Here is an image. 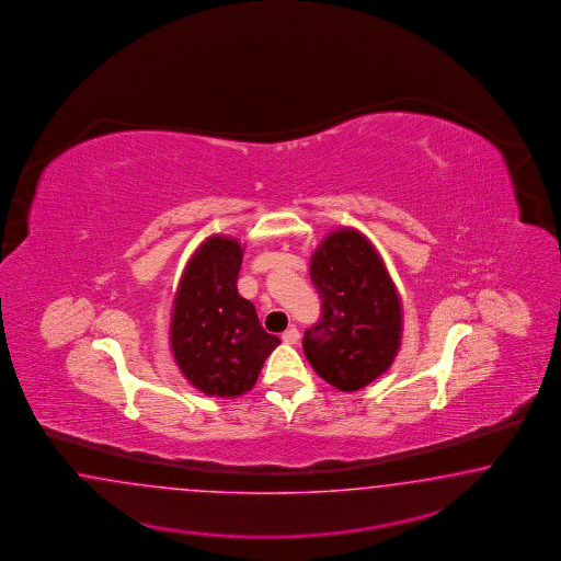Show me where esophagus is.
<instances>
[{
  "label": "esophagus",
  "mask_w": 561,
  "mask_h": 561,
  "mask_svg": "<svg viewBox=\"0 0 561 561\" xmlns=\"http://www.w3.org/2000/svg\"><path fill=\"white\" fill-rule=\"evenodd\" d=\"M282 340H284V343H288V345H294V343L300 341V331L296 327H289L288 331L282 335Z\"/></svg>",
  "instance_id": "34e87169"
}]
</instances>
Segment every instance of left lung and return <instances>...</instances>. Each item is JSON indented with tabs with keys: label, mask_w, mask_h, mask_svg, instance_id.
<instances>
[{
	"label": "left lung",
	"mask_w": 561,
	"mask_h": 561,
	"mask_svg": "<svg viewBox=\"0 0 561 561\" xmlns=\"http://www.w3.org/2000/svg\"><path fill=\"white\" fill-rule=\"evenodd\" d=\"M310 279L323 317L306 329V359L331 387L359 391L391 368L401 345L403 310L391 275L368 238L340 228L310 256Z\"/></svg>",
	"instance_id": "1"
}]
</instances>
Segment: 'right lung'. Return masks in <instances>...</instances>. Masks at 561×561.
Segmentation results:
<instances>
[{
    "instance_id": "obj_1",
    "label": "right lung",
    "mask_w": 561,
    "mask_h": 561,
    "mask_svg": "<svg viewBox=\"0 0 561 561\" xmlns=\"http://www.w3.org/2000/svg\"><path fill=\"white\" fill-rule=\"evenodd\" d=\"M242 247L237 238L209 237L188 259L172 302L170 347L188 382L207 397L234 399L279 345L238 294Z\"/></svg>"
}]
</instances>
